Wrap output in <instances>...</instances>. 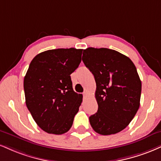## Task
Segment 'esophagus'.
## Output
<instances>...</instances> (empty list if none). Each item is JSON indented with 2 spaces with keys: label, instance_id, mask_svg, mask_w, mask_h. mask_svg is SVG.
Instances as JSON below:
<instances>
[{
  "label": "esophagus",
  "instance_id": "1",
  "mask_svg": "<svg viewBox=\"0 0 161 161\" xmlns=\"http://www.w3.org/2000/svg\"><path fill=\"white\" fill-rule=\"evenodd\" d=\"M87 95H88V93H87V92L83 93V96H84V97H86Z\"/></svg>",
  "mask_w": 161,
  "mask_h": 161
}]
</instances>
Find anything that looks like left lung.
Masks as SVG:
<instances>
[{"label": "left lung", "mask_w": 161, "mask_h": 161, "mask_svg": "<svg viewBox=\"0 0 161 161\" xmlns=\"http://www.w3.org/2000/svg\"><path fill=\"white\" fill-rule=\"evenodd\" d=\"M82 61L96 82L98 110L89 117L94 130L115 134L130 123L140 105L142 83L133 61L123 54L106 48H88Z\"/></svg>", "instance_id": "8db88e82"}]
</instances>
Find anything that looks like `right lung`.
Masks as SVG:
<instances>
[{
  "label": "right lung",
  "mask_w": 161,
  "mask_h": 161,
  "mask_svg": "<svg viewBox=\"0 0 161 161\" xmlns=\"http://www.w3.org/2000/svg\"><path fill=\"white\" fill-rule=\"evenodd\" d=\"M83 49H57L38 54L24 79L25 103L42 130L61 135L72 127L82 101L73 89L70 74L82 61Z\"/></svg>",
  "instance_id": "add662e5"
}]
</instances>
